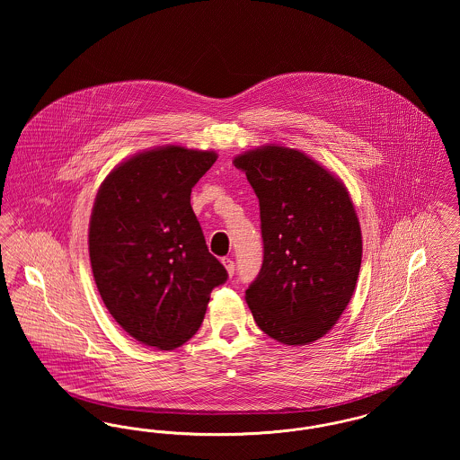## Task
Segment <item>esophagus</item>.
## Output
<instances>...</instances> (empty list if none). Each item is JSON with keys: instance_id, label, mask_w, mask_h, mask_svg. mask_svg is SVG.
<instances>
[{"instance_id": "obj_1", "label": "esophagus", "mask_w": 460, "mask_h": 460, "mask_svg": "<svg viewBox=\"0 0 460 460\" xmlns=\"http://www.w3.org/2000/svg\"><path fill=\"white\" fill-rule=\"evenodd\" d=\"M222 263H224V267H226L227 274L233 278V276H234V270H236V267H234V261H233V259H222Z\"/></svg>"}]
</instances>
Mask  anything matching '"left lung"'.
Listing matches in <instances>:
<instances>
[{
  "label": "left lung",
  "mask_w": 460,
  "mask_h": 460,
  "mask_svg": "<svg viewBox=\"0 0 460 460\" xmlns=\"http://www.w3.org/2000/svg\"><path fill=\"white\" fill-rule=\"evenodd\" d=\"M233 164L261 205L262 269L246 304L270 338L312 343L336 324L357 285L362 233L350 195L300 150L267 145Z\"/></svg>",
  "instance_id": "1"
}]
</instances>
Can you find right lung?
<instances>
[{
	"instance_id": "add662e5",
	"label": "right lung",
	"mask_w": 460,
	"mask_h": 460,
	"mask_svg": "<svg viewBox=\"0 0 460 460\" xmlns=\"http://www.w3.org/2000/svg\"><path fill=\"white\" fill-rule=\"evenodd\" d=\"M216 152L160 146L119 164L89 220V261L111 317L143 345L174 350L203 323L227 270L208 252L191 190Z\"/></svg>"
}]
</instances>
